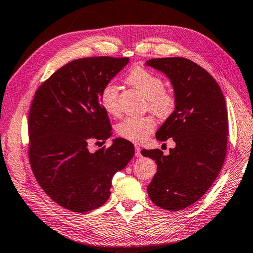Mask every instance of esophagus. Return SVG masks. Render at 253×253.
I'll list each match as a JSON object with an SVG mask.
<instances>
[{
	"instance_id": "1",
	"label": "esophagus",
	"mask_w": 253,
	"mask_h": 253,
	"mask_svg": "<svg viewBox=\"0 0 253 253\" xmlns=\"http://www.w3.org/2000/svg\"><path fill=\"white\" fill-rule=\"evenodd\" d=\"M135 152H136V157H142L141 155V148L139 146H135Z\"/></svg>"
}]
</instances>
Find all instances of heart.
Masks as SVG:
<instances>
[{
  "instance_id": "1",
  "label": "heart",
  "mask_w": 253,
  "mask_h": 253,
  "mask_svg": "<svg viewBox=\"0 0 253 253\" xmlns=\"http://www.w3.org/2000/svg\"><path fill=\"white\" fill-rule=\"evenodd\" d=\"M127 83L136 87L146 96L147 108L158 117L169 116L175 106V96L165 88L162 79L146 68L136 67L128 73ZM100 103L106 113L114 116L121 114L118 87L115 83L104 84L100 91ZM156 127V122L150 116L127 117L118 124L117 132L121 137L133 142H141L150 135Z\"/></svg>"
}]
</instances>
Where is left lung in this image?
Listing matches in <instances>:
<instances>
[{
	"label": "left lung",
	"mask_w": 253,
	"mask_h": 253,
	"mask_svg": "<svg viewBox=\"0 0 253 253\" xmlns=\"http://www.w3.org/2000/svg\"><path fill=\"white\" fill-rule=\"evenodd\" d=\"M170 79L175 107L157 131L158 140L172 138L175 147L168 156L159 149L142 156L157 163V173L147 187L157 206L181 211L205 194L224 165L228 117L218 83L189 59L157 58L146 62Z\"/></svg>",
	"instance_id": "left-lung-1"
}]
</instances>
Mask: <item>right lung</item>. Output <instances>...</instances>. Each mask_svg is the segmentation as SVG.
<instances>
[{"label": "right lung", "mask_w": 253, "mask_h": 253, "mask_svg": "<svg viewBox=\"0 0 253 253\" xmlns=\"http://www.w3.org/2000/svg\"><path fill=\"white\" fill-rule=\"evenodd\" d=\"M129 61L108 56L67 63L35 93L28 115V157L39 185L69 211L96 210L111 195L112 179L135 153L123 138L91 152L94 141L112 136L100 91Z\"/></svg>", "instance_id": "right-lung-1"}]
</instances>
